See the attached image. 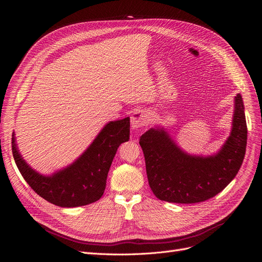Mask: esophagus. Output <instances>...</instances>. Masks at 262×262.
Returning a JSON list of instances; mask_svg holds the SVG:
<instances>
[{
	"instance_id": "esophagus-1",
	"label": "esophagus",
	"mask_w": 262,
	"mask_h": 262,
	"mask_svg": "<svg viewBox=\"0 0 262 262\" xmlns=\"http://www.w3.org/2000/svg\"><path fill=\"white\" fill-rule=\"evenodd\" d=\"M148 121H149V117L147 113L143 112V110H136L130 118L132 127L135 129H138L142 126L147 125Z\"/></svg>"
}]
</instances>
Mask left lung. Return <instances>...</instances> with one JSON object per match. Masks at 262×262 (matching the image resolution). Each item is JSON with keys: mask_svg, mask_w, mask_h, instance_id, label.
<instances>
[{"mask_svg": "<svg viewBox=\"0 0 262 262\" xmlns=\"http://www.w3.org/2000/svg\"><path fill=\"white\" fill-rule=\"evenodd\" d=\"M247 126L242 96L235 98L229 138L210 157L185 154L162 129L150 128L139 139L148 185L160 201L194 204L220 193L239 172L245 155Z\"/></svg>", "mask_w": 262, "mask_h": 262, "instance_id": "obj_1", "label": "left lung"}]
</instances>
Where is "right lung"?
<instances>
[{
	"label": "right lung",
	"mask_w": 262,
	"mask_h": 262,
	"mask_svg": "<svg viewBox=\"0 0 262 262\" xmlns=\"http://www.w3.org/2000/svg\"><path fill=\"white\" fill-rule=\"evenodd\" d=\"M129 118L109 122L73 164L51 177L38 174L21 158L13 135L12 155L25 182L38 195L59 207H78L102 198L117 149L129 140Z\"/></svg>",
	"instance_id": "add662e5"
}]
</instances>
